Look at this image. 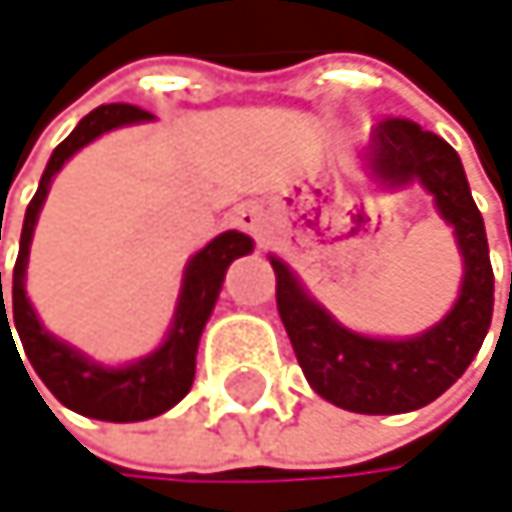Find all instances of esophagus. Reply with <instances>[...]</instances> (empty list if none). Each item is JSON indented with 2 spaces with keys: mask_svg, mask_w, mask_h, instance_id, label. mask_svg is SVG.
Returning a JSON list of instances; mask_svg holds the SVG:
<instances>
[{
  "mask_svg": "<svg viewBox=\"0 0 512 512\" xmlns=\"http://www.w3.org/2000/svg\"><path fill=\"white\" fill-rule=\"evenodd\" d=\"M233 218H236V227L239 230H245V233H251V236H264V209L258 206V203H242V206H236V212H233Z\"/></svg>",
  "mask_w": 512,
  "mask_h": 512,
  "instance_id": "1",
  "label": "esophagus"
}]
</instances>
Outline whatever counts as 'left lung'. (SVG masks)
<instances>
[{
  "label": "left lung",
  "instance_id": "obj_1",
  "mask_svg": "<svg viewBox=\"0 0 512 512\" xmlns=\"http://www.w3.org/2000/svg\"><path fill=\"white\" fill-rule=\"evenodd\" d=\"M367 169L382 188L419 185L452 227L464 276L455 306L425 334L367 337L340 324L276 254V306L294 355L315 394L364 416L410 413L437 400L477 358L495 306V273L483 215L470 197L464 166L449 142L410 118H385L367 145Z\"/></svg>",
  "mask_w": 512,
  "mask_h": 512
}]
</instances>
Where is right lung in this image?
Masks as SVG:
<instances>
[{
  "instance_id": "right-lung-1",
  "label": "right lung",
  "mask_w": 512,
  "mask_h": 512,
  "mask_svg": "<svg viewBox=\"0 0 512 512\" xmlns=\"http://www.w3.org/2000/svg\"><path fill=\"white\" fill-rule=\"evenodd\" d=\"M154 115H148L139 105L127 102H112L99 105L81 124L54 148L39 191L26 206L23 230H20V251L14 264V282H11V312L14 324H8L5 300H2V273H0V334L11 327H17V337L23 343V352L32 364V370L39 373V379L48 385V391L60 400L63 407L99 419V422H145L154 419L166 410H172L181 397H185L194 385L197 373V346L200 334L215 309V300L221 294V282L227 267L248 254L254 248L251 236L239 230H227L215 236L206 248H200L185 267V279H181L175 315L169 324L166 340L145 358L124 364V367H105L90 361L84 352L75 346L57 340L51 331H45V324L35 315L29 297H26V264H29V242L35 233V221L48 200L51 181L63 169V163L78 154L84 145L99 139L102 133L127 127V124H145ZM14 340V337H11ZM17 349V346H14Z\"/></svg>"
}]
</instances>
